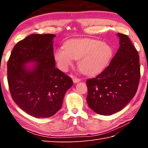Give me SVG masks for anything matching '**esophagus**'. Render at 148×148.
I'll list each match as a JSON object with an SVG mask.
<instances>
[{
	"label": "esophagus",
	"mask_w": 148,
	"mask_h": 148,
	"mask_svg": "<svg viewBox=\"0 0 148 148\" xmlns=\"http://www.w3.org/2000/svg\"><path fill=\"white\" fill-rule=\"evenodd\" d=\"M72 80H73V82L74 83H77L78 82H79V81H81L80 79H79V78H77L76 77H72Z\"/></svg>",
	"instance_id": "esophagus-1"
}]
</instances>
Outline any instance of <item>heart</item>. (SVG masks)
Listing matches in <instances>:
<instances>
[{"instance_id": "1", "label": "heart", "mask_w": 148, "mask_h": 148, "mask_svg": "<svg viewBox=\"0 0 148 148\" xmlns=\"http://www.w3.org/2000/svg\"><path fill=\"white\" fill-rule=\"evenodd\" d=\"M65 48H60L55 58L61 70L67 71L74 60H78L79 67L83 73L94 75L102 71L111 61L113 49L109 45L92 39L69 40Z\"/></svg>"}]
</instances>
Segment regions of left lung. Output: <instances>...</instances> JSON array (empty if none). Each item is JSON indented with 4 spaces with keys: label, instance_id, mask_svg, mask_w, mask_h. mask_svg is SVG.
Returning <instances> with one entry per match:
<instances>
[{
    "label": "left lung",
    "instance_id": "1",
    "mask_svg": "<svg viewBox=\"0 0 148 148\" xmlns=\"http://www.w3.org/2000/svg\"><path fill=\"white\" fill-rule=\"evenodd\" d=\"M119 48L109 65L86 81L88 105L93 111L110 115L121 111L136 95L140 73L139 56L129 37L118 33Z\"/></svg>",
    "mask_w": 148,
    "mask_h": 148
}]
</instances>
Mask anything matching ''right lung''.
I'll use <instances>...</instances> for the list:
<instances>
[{
  "mask_svg": "<svg viewBox=\"0 0 148 148\" xmlns=\"http://www.w3.org/2000/svg\"><path fill=\"white\" fill-rule=\"evenodd\" d=\"M54 34H31L16 45L8 62V81L14 102L27 114L48 118L62 108L71 78L55 67ZM36 62L29 68L25 64Z\"/></svg>",
  "mask_w": 148,
  "mask_h": 148,
  "instance_id": "add662e5",
  "label": "right lung"
}]
</instances>
